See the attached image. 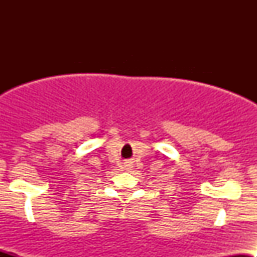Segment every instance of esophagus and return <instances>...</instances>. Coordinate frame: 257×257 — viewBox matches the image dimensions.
<instances>
[{
  "mask_svg": "<svg viewBox=\"0 0 257 257\" xmlns=\"http://www.w3.org/2000/svg\"><path fill=\"white\" fill-rule=\"evenodd\" d=\"M129 168H131V166H128V169H129Z\"/></svg>",
  "mask_w": 257,
  "mask_h": 257,
  "instance_id": "1",
  "label": "esophagus"
}]
</instances>
